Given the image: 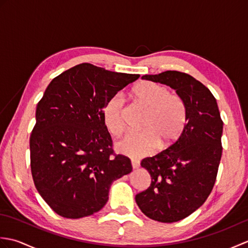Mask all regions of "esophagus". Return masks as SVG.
Segmentation results:
<instances>
[{
    "label": "esophagus",
    "instance_id": "esophagus-1",
    "mask_svg": "<svg viewBox=\"0 0 248 248\" xmlns=\"http://www.w3.org/2000/svg\"><path fill=\"white\" fill-rule=\"evenodd\" d=\"M131 164H132V167L134 168V170H136V168L140 167V161L139 160H132V161H131Z\"/></svg>",
    "mask_w": 248,
    "mask_h": 248
}]
</instances>
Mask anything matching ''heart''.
Here are the masks:
<instances>
[{
    "instance_id": "heart-1",
    "label": "heart",
    "mask_w": 248,
    "mask_h": 248,
    "mask_svg": "<svg viewBox=\"0 0 248 248\" xmlns=\"http://www.w3.org/2000/svg\"><path fill=\"white\" fill-rule=\"evenodd\" d=\"M134 99L147 108L141 132H129L116 143L118 152L130 156L151 154L159 145L161 150L170 148L180 140L187 121L186 105L177 93L155 82L139 83ZM102 117L107 129L117 135L124 129V99L116 93L105 102Z\"/></svg>"
}]
</instances>
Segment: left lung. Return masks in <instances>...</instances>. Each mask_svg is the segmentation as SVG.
<instances>
[{
  "label": "left lung",
  "instance_id": "8db88e82",
  "mask_svg": "<svg viewBox=\"0 0 248 248\" xmlns=\"http://www.w3.org/2000/svg\"><path fill=\"white\" fill-rule=\"evenodd\" d=\"M141 78L170 86L186 105L187 121L180 140L141 161L151 183L135 196L146 217L178 222L202 205L214 186L223 151V120L212 93L187 73L168 70Z\"/></svg>",
  "mask_w": 248,
  "mask_h": 248
}]
</instances>
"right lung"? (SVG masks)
Returning <instances> with one entry per match:
<instances>
[{
    "instance_id": "obj_1",
    "label": "right lung",
    "mask_w": 248,
    "mask_h": 248,
    "mask_svg": "<svg viewBox=\"0 0 248 248\" xmlns=\"http://www.w3.org/2000/svg\"><path fill=\"white\" fill-rule=\"evenodd\" d=\"M139 78L84 62L54 78L37 104L31 171L40 196L61 217L100 211L110 184L132 171L129 157L112 148L102 109Z\"/></svg>"
}]
</instances>
